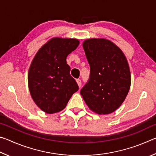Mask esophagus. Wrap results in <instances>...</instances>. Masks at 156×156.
<instances>
[{"mask_svg":"<svg viewBox=\"0 0 156 156\" xmlns=\"http://www.w3.org/2000/svg\"><path fill=\"white\" fill-rule=\"evenodd\" d=\"M76 83H77L79 87L81 88V80H76Z\"/></svg>","mask_w":156,"mask_h":156,"instance_id":"esophagus-1","label":"esophagus"}]
</instances>
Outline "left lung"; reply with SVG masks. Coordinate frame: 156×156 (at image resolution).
<instances>
[{"label": "left lung", "instance_id": "obj_1", "mask_svg": "<svg viewBox=\"0 0 156 156\" xmlns=\"http://www.w3.org/2000/svg\"><path fill=\"white\" fill-rule=\"evenodd\" d=\"M83 47L90 74L80 94L94 112L112 113L124 101L130 88L131 75L126 57L108 40H86Z\"/></svg>", "mask_w": 156, "mask_h": 156}]
</instances>
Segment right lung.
Listing matches in <instances>:
<instances>
[{
  "instance_id": "obj_1",
  "label": "right lung",
  "mask_w": 156,
  "mask_h": 156,
  "mask_svg": "<svg viewBox=\"0 0 156 156\" xmlns=\"http://www.w3.org/2000/svg\"><path fill=\"white\" fill-rule=\"evenodd\" d=\"M78 40L52 38L37 51L30 66L28 85L33 100L47 114L62 111L79 90L70 75L66 57L77 48Z\"/></svg>"
}]
</instances>
